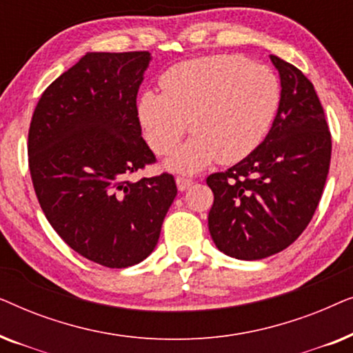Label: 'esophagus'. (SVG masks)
I'll list each match as a JSON object with an SVG mask.
<instances>
[{"label": "esophagus", "instance_id": "obj_1", "mask_svg": "<svg viewBox=\"0 0 353 353\" xmlns=\"http://www.w3.org/2000/svg\"><path fill=\"white\" fill-rule=\"evenodd\" d=\"M192 185V180L191 178H186V176H176V186L180 191H186L188 188Z\"/></svg>", "mask_w": 353, "mask_h": 353}]
</instances>
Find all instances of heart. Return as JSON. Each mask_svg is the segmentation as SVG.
<instances>
[{
    "label": "heart",
    "mask_w": 353,
    "mask_h": 353,
    "mask_svg": "<svg viewBox=\"0 0 353 353\" xmlns=\"http://www.w3.org/2000/svg\"><path fill=\"white\" fill-rule=\"evenodd\" d=\"M163 93L144 91L138 120L157 156H167L188 130L192 137L167 168L196 173L215 161L234 163L255 151L276 117L281 88L276 75L245 57L214 54L172 65L161 77Z\"/></svg>",
    "instance_id": "heart-1"
}]
</instances>
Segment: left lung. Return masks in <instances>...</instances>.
<instances>
[{
    "label": "left lung",
    "instance_id": "1",
    "mask_svg": "<svg viewBox=\"0 0 353 353\" xmlns=\"http://www.w3.org/2000/svg\"><path fill=\"white\" fill-rule=\"evenodd\" d=\"M281 101L260 146L226 172L212 173L209 231L221 252L260 260L289 248L310 223L331 162V133L312 81L270 56Z\"/></svg>",
    "mask_w": 353,
    "mask_h": 353
}]
</instances>
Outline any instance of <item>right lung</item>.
<instances>
[{"instance_id": "obj_1", "label": "right lung", "mask_w": 353, "mask_h": 353, "mask_svg": "<svg viewBox=\"0 0 353 353\" xmlns=\"http://www.w3.org/2000/svg\"><path fill=\"white\" fill-rule=\"evenodd\" d=\"M149 61V51L86 52L43 91L28 130V168L48 221L108 268L152 252L176 196L167 172L130 180L156 162L137 112Z\"/></svg>"}]
</instances>
